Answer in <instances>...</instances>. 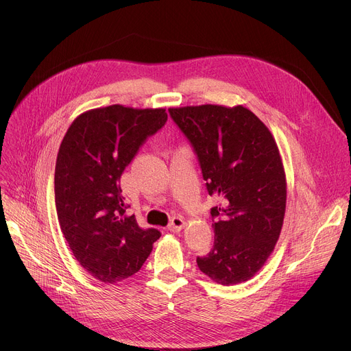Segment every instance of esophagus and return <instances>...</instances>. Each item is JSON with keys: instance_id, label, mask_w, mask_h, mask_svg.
<instances>
[{"instance_id": "34e87169", "label": "esophagus", "mask_w": 351, "mask_h": 351, "mask_svg": "<svg viewBox=\"0 0 351 351\" xmlns=\"http://www.w3.org/2000/svg\"><path fill=\"white\" fill-rule=\"evenodd\" d=\"M183 228H184V221H183V218H180V217L172 218V221H171L169 225H168V229H169L171 232H179V230H182Z\"/></svg>"}]
</instances>
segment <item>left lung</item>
<instances>
[{
  "label": "left lung",
  "mask_w": 351,
  "mask_h": 351,
  "mask_svg": "<svg viewBox=\"0 0 351 351\" xmlns=\"http://www.w3.org/2000/svg\"><path fill=\"white\" fill-rule=\"evenodd\" d=\"M198 157L210 195L215 239L197 265L214 282L230 286L252 279L280 236L286 211V173L265 123L243 106L169 108Z\"/></svg>",
  "instance_id": "1"
}]
</instances>
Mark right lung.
Here are the masks:
<instances>
[{
    "label": "right lung",
    "mask_w": 351,
    "mask_h": 351,
    "mask_svg": "<svg viewBox=\"0 0 351 351\" xmlns=\"http://www.w3.org/2000/svg\"><path fill=\"white\" fill-rule=\"evenodd\" d=\"M167 119L165 108L114 104L80 114L62 138L54 178L60 226L77 263L99 282L134 275L161 236L125 214L119 179Z\"/></svg>",
    "instance_id": "1"
}]
</instances>
